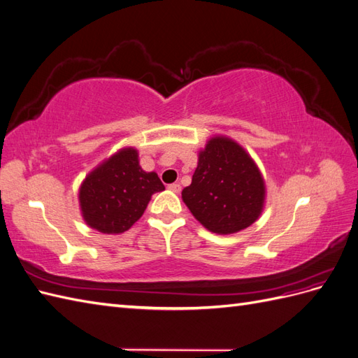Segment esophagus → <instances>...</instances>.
<instances>
[{
	"mask_svg": "<svg viewBox=\"0 0 358 358\" xmlns=\"http://www.w3.org/2000/svg\"><path fill=\"white\" fill-rule=\"evenodd\" d=\"M169 189L173 191V192H180V185H179V183H170Z\"/></svg>",
	"mask_w": 358,
	"mask_h": 358,
	"instance_id": "1",
	"label": "esophagus"
}]
</instances>
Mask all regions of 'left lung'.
Here are the masks:
<instances>
[{"instance_id":"1","label":"left lung","mask_w":358,"mask_h":358,"mask_svg":"<svg viewBox=\"0 0 358 358\" xmlns=\"http://www.w3.org/2000/svg\"><path fill=\"white\" fill-rule=\"evenodd\" d=\"M264 199V179L254 159L224 136L212 137L200 150L191 185L182 191L194 218L216 234H233L254 224Z\"/></svg>"}]
</instances>
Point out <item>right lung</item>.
I'll return each mask as SVG.
<instances>
[{"label": "right lung", "mask_w": 358, "mask_h": 358, "mask_svg": "<svg viewBox=\"0 0 358 358\" xmlns=\"http://www.w3.org/2000/svg\"><path fill=\"white\" fill-rule=\"evenodd\" d=\"M159 191H164V185L157 173L140 167L134 148H124L103 161L82 182V216L96 231L124 233L142 218L152 194Z\"/></svg>", "instance_id": "add662e5"}]
</instances>
